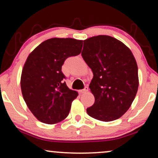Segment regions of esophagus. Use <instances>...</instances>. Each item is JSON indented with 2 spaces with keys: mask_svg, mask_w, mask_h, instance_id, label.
<instances>
[{
  "mask_svg": "<svg viewBox=\"0 0 158 158\" xmlns=\"http://www.w3.org/2000/svg\"><path fill=\"white\" fill-rule=\"evenodd\" d=\"M88 91V87H85L83 88V89L82 90H79V93L80 94H85V93H87Z\"/></svg>",
  "mask_w": 158,
  "mask_h": 158,
  "instance_id": "1",
  "label": "esophagus"
}]
</instances>
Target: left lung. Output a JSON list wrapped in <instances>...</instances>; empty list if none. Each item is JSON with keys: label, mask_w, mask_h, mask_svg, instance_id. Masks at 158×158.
Here are the masks:
<instances>
[{"label": "left lung", "mask_w": 158, "mask_h": 158, "mask_svg": "<svg viewBox=\"0 0 158 158\" xmlns=\"http://www.w3.org/2000/svg\"><path fill=\"white\" fill-rule=\"evenodd\" d=\"M83 42L81 55L94 73L89 88L95 102L87 113L102 122L117 119L129 109L137 94L135 58L124 43L112 36L98 35Z\"/></svg>", "instance_id": "8db88e82"}]
</instances>
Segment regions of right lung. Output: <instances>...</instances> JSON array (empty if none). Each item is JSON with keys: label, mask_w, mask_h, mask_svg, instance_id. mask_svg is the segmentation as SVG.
<instances>
[{"label": "right lung", "mask_w": 158, "mask_h": 158, "mask_svg": "<svg viewBox=\"0 0 158 158\" xmlns=\"http://www.w3.org/2000/svg\"><path fill=\"white\" fill-rule=\"evenodd\" d=\"M82 47V40L52 38L28 56L21 73V92L28 108L41 122L57 124L68 116L78 94L67 86L62 66L68 57L78 55Z\"/></svg>", "instance_id": "obj_1"}]
</instances>
